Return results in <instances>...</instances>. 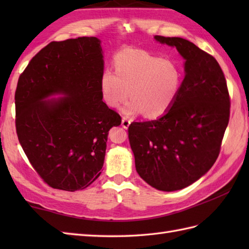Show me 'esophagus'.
<instances>
[{
  "mask_svg": "<svg viewBox=\"0 0 249 249\" xmlns=\"http://www.w3.org/2000/svg\"><path fill=\"white\" fill-rule=\"evenodd\" d=\"M129 124H130V120H128L127 118L122 119V126H123L124 128H128Z\"/></svg>",
  "mask_w": 249,
  "mask_h": 249,
  "instance_id": "obj_1",
  "label": "esophagus"
}]
</instances>
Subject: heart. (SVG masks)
Returning <instances> with one entry per match:
<instances>
[{"mask_svg": "<svg viewBox=\"0 0 249 249\" xmlns=\"http://www.w3.org/2000/svg\"><path fill=\"white\" fill-rule=\"evenodd\" d=\"M114 72L106 70L100 77V93L111 108L127 99L126 114L143 113L155 119L167 112L181 87V72L176 63L145 50L125 49L113 60Z\"/></svg>", "mask_w": 249, "mask_h": 249, "instance_id": "b5f03b06", "label": "heart"}]
</instances>
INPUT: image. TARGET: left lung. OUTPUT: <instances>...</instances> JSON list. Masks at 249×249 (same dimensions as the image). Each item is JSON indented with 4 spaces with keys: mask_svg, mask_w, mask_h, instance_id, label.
I'll return each mask as SVG.
<instances>
[{
    "mask_svg": "<svg viewBox=\"0 0 249 249\" xmlns=\"http://www.w3.org/2000/svg\"><path fill=\"white\" fill-rule=\"evenodd\" d=\"M177 47L185 60V78L172 106L161 118L133 122L128 139L141 178L158 190L189 186L217 160L230 118V96L213 55L181 37L156 35Z\"/></svg>",
    "mask_w": 249,
    "mask_h": 249,
    "instance_id": "obj_1",
    "label": "left lung"
}]
</instances>
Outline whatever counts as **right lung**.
Wrapping results in <instances>:
<instances>
[{
	"mask_svg": "<svg viewBox=\"0 0 249 249\" xmlns=\"http://www.w3.org/2000/svg\"><path fill=\"white\" fill-rule=\"evenodd\" d=\"M104 60L96 37L51 41L32 57L15 93L16 131L50 187L75 192L100 176L108 131L121 116L100 93ZM57 101H44L53 93Z\"/></svg>",
	"mask_w": 249,
	"mask_h": 249,
	"instance_id": "obj_1",
	"label": "right lung"
}]
</instances>
